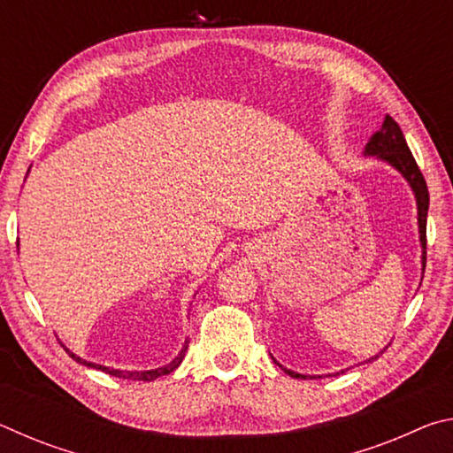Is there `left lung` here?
<instances>
[{"mask_svg": "<svg viewBox=\"0 0 453 453\" xmlns=\"http://www.w3.org/2000/svg\"><path fill=\"white\" fill-rule=\"evenodd\" d=\"M367 156H378L380 159H386L388 164H392L395 170H400L405 180L410 181V186L416 194L418 199V221H419V240H421V248H424V270H426V250H427V240H426V226H427V208H429V194H427V183L424 180V173L419 172V167L413 159L411 151L405 143V137L402 134L400 126L395 124L392 116L383 118V124L380 132H375L373 137L367 143L365 148ZM378 357V356H375ZM372 357V359H375ZM286 370V367H283ZM291 378L296 380H305L308 375L296 373L286 370ZM313 380V378H310Z\"/></svg>", "mask_w": 453, "mask_h": 453, "instance_id": "1", "label": "left lung"}]
</instances>
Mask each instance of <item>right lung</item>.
Here are the masks:
<instances>
[{
	"label": "right lung",
	"mask_w": 453,
	"mask_h": 453,
	"mask_svg": "<svg viewBox=\"0 0 453 453\" xmlns=\"http://www.w3.org/2000/svg\"><path fill=\"white\" fill-rule=\"evenodd\" d=\"M64 349H65L67 354H70V357H72V359H75V362H78V364H81V365H88V367H96V370H102V372L110 373V375H116V378L134 380V381H153V380H157L159 375H167V373H172V372L175 370V367H178V365L181 364L183 356H186V349H188V346H183V349L180 351V356L175 357L172 364H167V365H164V367H157V370H151V372H119V370H111V367H105V365H97V364L86 362V359H81L80 356L72 354V351L67 349V348H64Z\"/></svg>",
	"instance_id": "1"
}]
</instances>
